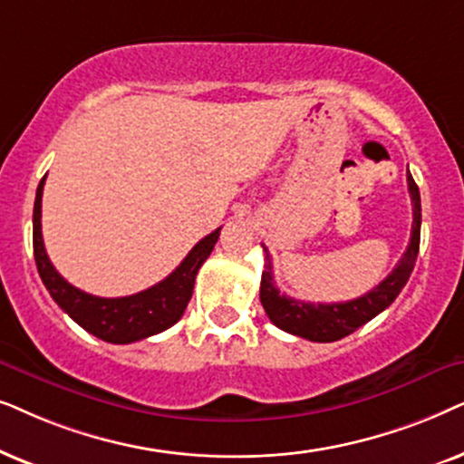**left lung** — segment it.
I'll return each mask as SVG.
<instances>
[{
	"label": "left lung",
	"mask_w": 464,
	"mask_h": 464,
	"mask_svg": "<svg viewBox=\"0 0 464 464\" xmlns=\"http://www.w3.org/2000/svg\"><path fill=\"white\" fill-rule=\"evenodd\" d=\"M407 187H410L413 206L410 246H407L405 255L401 256L397 267L392 269V274H388L384 282H380L373 290L358 296V299L345 301V304H305V301L280 295V290L274 284V269H271L269 252L263 246L265 271L261 277V304L277 329L286 331L290 335L310 339V342H337V339L354 333L358 326L367 324L369 320L378 316L380 312H384L397 299L407 280H410L413 265H416L420 250V222H422L420 190L410 171H407Z\"/></svg>",
	"instance_id": "obj_1"
}]
</instances>
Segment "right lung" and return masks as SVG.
I'll list each match as a JSON object with an SVG mask.
<instances>
[{
	"instance_id": "add662e5",
	"label": "right lung",
	"mask_w": 464,
	"mask_h": 464,
	"mask_svg": "<svg viewBox=\"0 0 464 464\" xmlns=\"http://www.w3.org/2000/svg\"><path fill=\"white\" fill-rule=\"evenodd\" d=\"M46 176L40 180L34 206V256L38 265V274L44 286L61 310L70 314L73 323L84 331L110 343H131L146 339L157 333L174 326L187 310L193 296L197 271L214 244L218 242L220 228L209 233L188 252L187 258L171 271V274L154 286L129 296H95L72 286L57 269L53 267L46 255L44 239H42V190H44Z\"/></svg>"
}]
</instances>
